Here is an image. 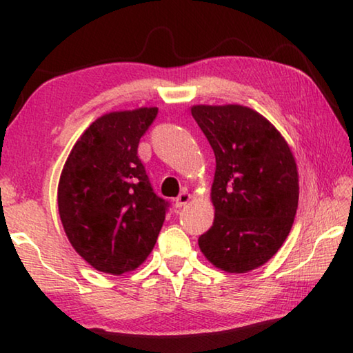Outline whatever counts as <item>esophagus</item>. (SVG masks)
<instances>
[{
	"label": "esophagus",
	"instance_id": "esophagus-1",
	"mask_svg": "<svg viewBox=\"0 0 353 353\" xmlns=\"http://www.w3.org/2000/svg\"><path fill=\"white\" fill-rule=\"evenodd\" d=\"M190 199H191V194L188 193L187 190H183L181 194L177 196L176 198V201H174V205L177 207V208H182V207H185L190 202Z\"/></svg>",
	"mask_w": 353,
	"mask_h": 353
}]
</instances>
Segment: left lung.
Listing matches in <instances>:
<instances>
[{"label":"left lung","instance_id":"obj_1","mask_svg":"<svg viewBox=\"0 0 353 353\" xmlns=\"http://www.w3.org/2000/svg\"><path fill=\"white\" fill-rule=\"evenodd\" d=\"M216 159L213 225L201 252L218 270L243 274L271 260L294 223L299 172L288 143L259 112L240 104L193 105Z\"/></svg>","mask_w":353,"mask_h":353}]
</instances>
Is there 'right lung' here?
Listing matches in <instances>:
<instances>
[{"label":"right lung","instance_id":"add662e5","mask_svg":"<svg viewBox=\"0 0 353 353\" xmlns=\"http://www.w3.org/2000/svg\"><path fill=\"white\" fill-rule=\"evenodd\" d=\"M157 107L110 112L88 126L63 165L59 214L71 246L97 271H134L148 259L168 202L155 196L139 143Z\"/></svg>","mask_w":353,"mask_h":353}]
</instances>
